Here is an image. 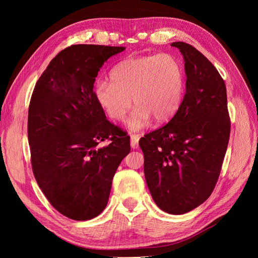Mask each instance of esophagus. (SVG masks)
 I'll return each mask as SVG.
<instances>
[{"label": "esophagus", "instance_id": "1", "mask_svg": "<svg viewBox=\"0 0 258 258\" xmlns=\"http://www.w3.org/2000/svg\"><path fill=\"white\" fill-rule=\"evenodd\" d=\"M130 139H131V142H130L131 147L134 148V150H137V148L139 147L140 136H138V135H130Z\"/></svg>", "mask_w": 258, "mask_h": 258}]
</instances>
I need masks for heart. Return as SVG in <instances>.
Wrapping results in <instances>:
<instances>
[{
	"label": "heart",
	"instance_id": "1",
	"mask_svg": "<svg viewBox=\"0 0 258 258\" xmlns=\"http://www.w3.org/2000/svg\"><path fill=\"white\" fill-rule=\"evenodd\" d=\"M110 82L99 81L95 97L111 119L121 121L132 105L137 107L127 121L131 130L146 127L151 119L165 122L181 103L184 74L176 58L168 53L128 58L116 64Z\"/></svg>",
	"mask_w": 258,
	"mask_h": 258
}]
</instances>
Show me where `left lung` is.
Listing matches in <instances>:
<instances>
[{"mask_svg": "<svg viewBox=\"0 0 258 258\" xmlns=\"http://www.w3.org/2000/svg\"><path fill=\"white\" fill-rule=\"evenodd\" d=\"M185 61L186 92L169 122L140 139L155 204L184 214L212 194L230 136L227 93L216 68L194 46L175 42Z\"/></svg>", "mask_w": 258, "mask_h": 258, "instance_id": "8db88e82", "label": "left lung"}]
</instances>
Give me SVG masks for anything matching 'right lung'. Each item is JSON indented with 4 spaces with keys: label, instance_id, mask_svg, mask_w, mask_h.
Returning <instances> with one entry per match:
<instances>
[{
    "label": "right lung",
    "instance_id": "add662e5",
    "mask_svg": "<svg viewBox=\"0 0 258 258\" xmlns=\"http://www.w3.org/2000/svg\"><path fill=\"white\" fill-rule=\"evenodd\" d=\"M123 50L70 46L50 61L30 100L34 177L50 205L71 220L88 221L102 212L116 170L130 152V137L106 119L93 91L101 67ZM106 139V147L97 146Z\"/></svg>",
    "mask_w": 258,
    "mask_h": 258
}]
</instances>
